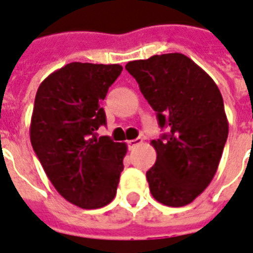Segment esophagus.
I'll use <instances>...</instances> for the list:
<instances>
[{
  "mask_svg": "<svg viewBox=\"0 0 253 253\" xmlns=\"http://www.w3.org/2000/svg\"><path fill=\"white\" fill-rule=\"evenodd\" d=\"M141 141L143 140H141L140 137H137V139H133V140L128 141V147H129V150H133L135 147H137L139 144H140Z\"/></svg>",
  "mask_w": 253,
  "mask_h": 253,
  "instance_id": "34e87169",
  "label": "esophagus"
}]
</instances>
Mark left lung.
Wrapping results in <instances>:
<instances>
[{"mask_svg": "<svg viewBox=\"0 0 253 253\" xmlns=\"http://www.w3.org/2000/svg\"><path fill=\"white\" fill-rule=\"evenodd\" d=\"M125 69L169 133L151 144L155 165L146 173L155 200L169 207L192 203L218 169L229 133L225 106L214 80L181 53L130 61Z\"/></svg>", "mask_w": 253, "mask_h": 253, "instance_id": "left-lung-1", "label": "left lung"}]
</instances>
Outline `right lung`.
<instances>
[{
  "instance_id": "right-lung-1",
  "label": "right lung",
  "mask_w": 253,
  "mask_h": 253,
  "mask_svg": "<svg viewBox=\"0 0 253 253\" xmlns=\"http://www.w3.org/2000/svg\"><path fill=\"white\" fill-rule=\"evenodd\" d=\"M118 64L71 62L44 79L32 110L30 139L57 192L80 209H101L117 193L126 144L98 137L101 106L121 75Z\"/></svg>"
}]
</instances>
